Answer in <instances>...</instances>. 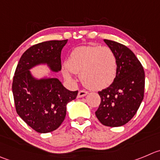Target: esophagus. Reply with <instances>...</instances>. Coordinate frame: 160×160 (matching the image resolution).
<instances>
[{
  "instance_id": "obj_1",
  "label": "esophagus",
  "mask_w": 160,
  "mask_h": 160,
  "mask_svg": "<svg viewBox=\"0 0 160 160\" xmlns=\"http://www.w3.org/2000/svg\"><path fill=\"white\" fill-rule=\"evenodd\" d=\"M88 94V92L86 90H79L78 91V98H81V97H85Z\"/></svg>"
}]
</instances>
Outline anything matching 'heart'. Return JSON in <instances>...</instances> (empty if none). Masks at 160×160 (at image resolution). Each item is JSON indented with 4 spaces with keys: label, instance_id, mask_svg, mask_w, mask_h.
<instances>
[{
    "label": "heart",
    "instance_id": "heart-1",
    "mask_svg": "<svg viewBox=\"0 0 160 160\" xmlns=\"http://www.w3.org/2000/svg\"><path fill=\"white\" fill-rule=\"evenodd\" d=\"M62 71L68 80H72L74 73H80L82 82L86 87L100 90L108 87L115 80L116 56L107 46H79L71 52Z\"/></svg>",
    "mask_w": 160,
    "mask_h": 160
}]
</instances>
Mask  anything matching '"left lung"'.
Instances as JSON below:
<instances>
[{
  "instance_id": "obj_1",
  "label": "left lung",
  "mask_w": 160,
  "mask_h": 160,
  "mask_svg": "<svg viewBox=\"0 0 160 160\" xmlns=\"http://www.w3.org/2000/svg\"><path fill=\"white\" fill-rule=\"evenodd\" d=\"M104 41L116 56L117 73L110 86L98 92L101 100L95 114L106 127H121L134 116L142 102L144 71L130 48L114 41Z\"/></svg>"
}]
</instances>
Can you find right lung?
<instances>
[{
  "label": "right lung",
  "instance_id": "1",
  "mask_svg": "<svg viewBox=\"0 0 160 160\" xmlns=\"http://www.w3.org/2000/svg\"><path fill=\"white\" fill-rule=\"evenodd\" d=\"M67 40L48 41L29 48L21 56L12 82L16 110L33 130L41 133L56 130L64 120L67 104L78 91H70L58 78L36 79L30 70L47 64L51 71L61 70V50Z\"/></svg>",
  "mask_w": 160,
  "mask_h": 160
}]
</instances>
